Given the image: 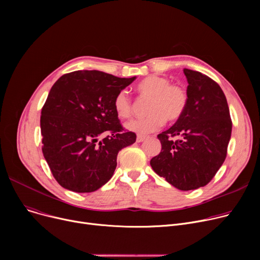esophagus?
<instances>
[{
    "mask_svg": "<svg viewBox=\"0 0 260 260\" xmlns=\"http://www.w3.org/2000/svg\"><path fill=\"white\" fill-rule=\"evenodd\" d=\"M146 139V137H145V136H142V135H138L137 136V139H136V140H137V142H143L144 140Z\"/></svg>",
    "mask_w": 260,
    "mask_h": 260,
    "instance_id": "1",
    "label": "esophagus"
}]
</instances>
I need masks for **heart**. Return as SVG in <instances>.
<instances>
[{"label": "heart", "mask_w": 260, "mask_h": 260, "mask_svg": "<svg viewBox=\"0 0 260 260\" xmlns=\"http://www.w3.org/2000/svg\"><path fill=\"white\" fill-rule=\"evenodd\" d=\"M139 95L147 99L146 117L128 122L126 128L140 135L157 131L165 121L178 120L187 104V92L181 85L171 84V80L163 76H148L136 86ZM118 118L128 119L133 114V101L126 90H120L113 101Z\"/></svg>", "instance_id": "heart-1"}]
</instances>
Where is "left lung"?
<instances>
[{"instance_id": "8db88e82", "label": "left lung", "mask_w": 260, "mask_h": 260, "mask_svg": "<svg viewBox=\"0 0 260 260\" xmlns=\"http://www.w3.org/2000/svg\"><path fill=\"white\" fill-rule=\"evenodd\" d=\"M187 104L182 116L158 135L161 152L151 167L181 190L207 185L226 157L232 121L226 98L214 80L184 68ZM173 137L181 139L175 142Z\"/></svg>"}]
</instances>
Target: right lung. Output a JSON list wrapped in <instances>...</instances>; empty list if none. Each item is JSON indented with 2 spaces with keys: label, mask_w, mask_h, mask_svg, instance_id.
Segmentation results:
<instances>
[{
  "label": "right lung",
  "mask_w": 260,
  "mask_h": 260,
  "mask_svg": "<svg viewBox=\"0 0 260 260\" xmlns=\"http://www.w3.org/2000/svg\"><path fill=\"white\" fill-rule=\"evenodd\" d=\"M135 79L77 71L52 85L41 112L42 152L64 188L97 190L114 175L119 151L136 141L135 133L123 129L113 106L115 95Z\"/></svg>",
  "instance_id": "1"
}]
</instances>
